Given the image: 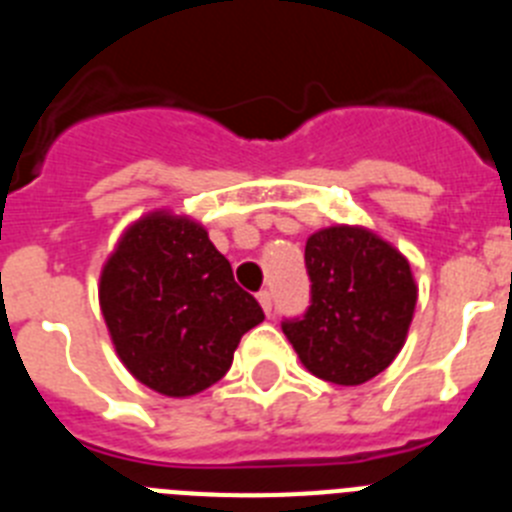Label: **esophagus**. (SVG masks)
<instances>
[{
  "instance_id": "34e87169",
  "label": "esophagus",
  "mask_w": 512,
  "mask_h": 512,
  "mask_svg": "<svg viewBox=\"0 0 512 512\" xmlns=\"http://www.w3.org/2000/svg\"><path fill=\"white\" fill-rule=\"evenodd\" d=\"M259 305H261V310L266 312V315H271V307H274V302H271V292H259Z\"/></svg>"
}]
</instances>
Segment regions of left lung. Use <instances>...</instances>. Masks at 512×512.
Instances as JSON below:
<instances>
[{
  "label": "left lung",
  "instance_id": "1",
  "mask_svg": "<svg viewBox=\"0 0 512 512\" xmlns=\"http://www.w3.org/2000/svg\"><path fill=\"white\" fill-rule=\"evenodd\" d=\"M312 305L284 323L307 372L356 387L384 372L405 341L418 302L410 261L364 225H328L307 238Z\"/></svg>",
  "mask_w": 512,
  "mask_h": 512
}]
</instances>
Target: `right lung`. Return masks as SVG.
I'll return each mask as SVG.
<instances>
[{"label":"right lung","mask_w":512,"mask_h":512,"mask_svg":"<svg viewBox=\"0 0 512 512\" xmlns=\"http://www.w3.org/2000/svg\"><path fill=\"white\" fill-rule=\"evenodd\" d=\"M99 310L122 366L176 400L220 382L243 333L264 320L205 225L169 207L122 230L99 271Z\"/></svg>","instance_id":"right-lung-1"}]
</instances>
